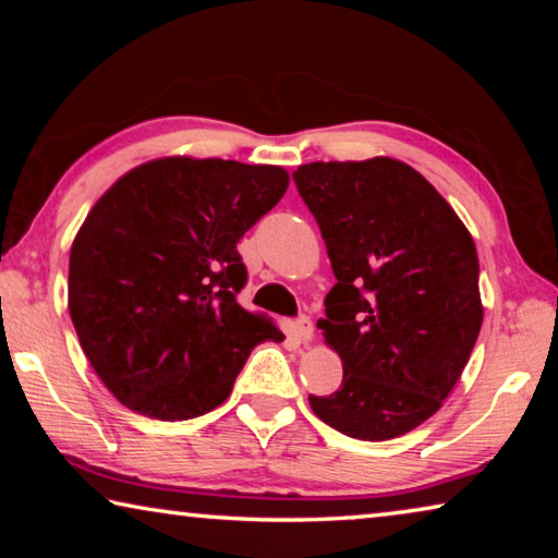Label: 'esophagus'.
<instances>
[{"label":"esophagus","mask_w":558,"mask_h":558,"mask_svg":"<svg viewBox=\"0 0 558 558\" xmlns=\"http://www.w3.org/2000/svg\"><path fill=\"white\" fill-rule=\"evenodd\" d=\"M292 329H295V337L300 339L302 344H310V342H313L315 329H313V319H310V317L302 315L300 319H295V327H292Z\"/></svg>","instance_id":"1"}]
</instances>
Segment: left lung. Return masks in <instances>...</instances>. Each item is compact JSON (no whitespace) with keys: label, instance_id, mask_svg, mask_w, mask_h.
Segmentation results:
<instances>
[{"label":"left lung","instance_id":"obj_1","mask_svg":"<svg viewBox=\"0 0 558 558\" xmlns=\"http://www.w3.org/2000/svg\"><path fill=\"white\" fill-rule=\"evenodd\" d=\"M292 177L332 260L319 329L344 369L342 386L310 405L349 438H399L440 409L477 342L475 241L399 159L310 162Z\"/></svg>","mask_w":558,"mask_h":558}]
</instances>
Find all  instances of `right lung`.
Wrapping results in <instances>:
<instances>
[{
    "label": "right lung",
    "instance_id": "add662e5",
    "mask_svg": "<svg viewBox=\"0 0 558 558\" xmlns=\"http://www.w3.org/2000/svg\"><path fill=\"white\" fill-rule=\"evenodd\" d=\"M290 174L235 159L159 157L93 204L69 260V310L106 389L130 411L186 421L233 389L253 347L282 335L235 302V243Z\"/></svg>",
    "mask_w": 558,
    "mask_h": 558
}]
</instances>
